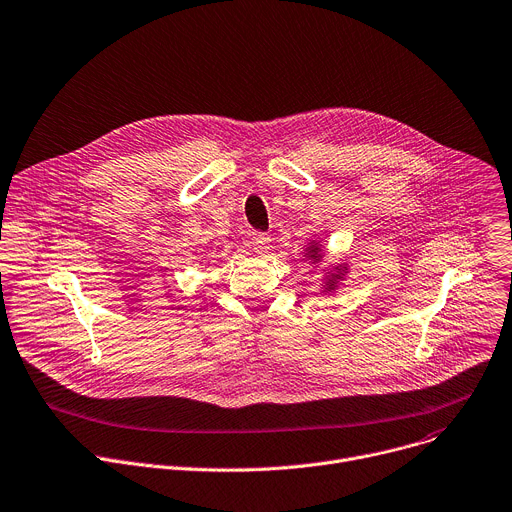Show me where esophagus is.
I'll use <instances>...</instances> for the list:
<instances>
[{"label":"esophagus","mask_w":512,"mask_h":512,"mask_svg":"<svg viewBox=\"0 0 512 512\" xmlns=\"http://www.w3.org/2000/svg\"><path fill=\"white\" fill-rule=\"evenodd\" d=\"M251 243H253V249H255L257 255H267L269 253L271 239L265 235V232H253Z\"/></svg>","instance_id":"34e87169"}]
</instances>
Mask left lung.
I'll return each mask as SVG.
<instances>
[{"label":"left lung","instance_id":"8db88e82","mask_svg":"<svg viewBox=\"0 0 512 512\" xmlns=\"http://www.w3.org/2000/svg\"><path fill=\"white\" fill-rule=\"evenodd\" d=\"M324 255H327V251H324L322 243L318 239H310V243L304 245L302 249V257L306 263L310 265H320L324 261ZM322 294H333L339 290L341 282L347 277L349 273V263L347 261H341V263H331L329 267L322 269Z\"/></svg>","mask_w":512,"mask_h":512}]
</instances>
